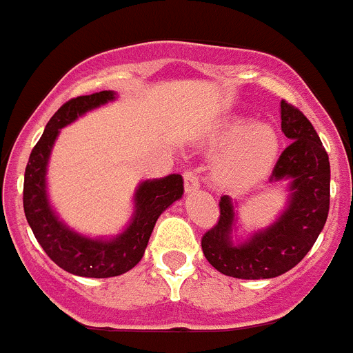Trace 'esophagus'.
Segmentation results:
<instances>
[{
  "mask_svg": "<svg viewBox=\"0 0 353 353\" xmlns=\"http://www.w3.org/2000/svg\"><path fill=\"white\" fill-rule=\"evenodd\" d=\"M183 185H185V192H194L199 187V180L192 170H187L183 173Z\"/></svg>",
  "mask_w": 353,
  "mask_h": 353,
  "instance_id": "obj_1",
  "label": "esophagus"
}]
</instances>
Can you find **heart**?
Masks as SVG:
<instances>
[{"instance_id":"b5f03b06","label":"heart","mask_w":353,"mask_h":353,"mask_svg":"<svg viewBox=\"0 0 353 353\" xmlns=\"http://www.w3.org/2000/svg\"><path fill=\"white\" fill-rule=\"evenodd\" d=\"M217 146H228L214 164V174L221 185L244 189L263 180L276 164L279 136L267 123L248 118H233L217 139Z\"/></svg>"}]
</instances>
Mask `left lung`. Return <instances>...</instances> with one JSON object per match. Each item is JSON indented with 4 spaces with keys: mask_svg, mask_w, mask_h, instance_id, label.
I'll return each instance as SVG.
<instances>
[{
    "mask_svg": "<svg viewBox=\"0 0 353 353\" xmlns=\"http://www.w3.org/2000/svg\"><path fill=\"white\" fill-rule=\"evenodd\" d=\"M281 130L290 145L270 182H286V207L269 226L236 236V201L221 196V217L201 239L208 263L236 279H270L293 269L310 252L325 226L330 198L329 155L311 121L281 101Z\"/></svg>",
    "mask_w": 353,
    "mask_h": 353,
    "instance_id": "left-lung-1",
    "label": "left lung"
}]
</instances>
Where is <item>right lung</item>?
Listing matches in <instances>:
<instances>
[{"mask_svg": "<svg viewBox=\"0 0 353 353\" xmlns=\"http://www.w3.org/2000/svg\"><path fill=\"white\" fill-rule=\"evenodd\" d=\"M117 101V92L83 95L61 105L46 125L42 138L31 150L24 173V214L39 244L58 267L81 277H114L141 261L159 215L183 194L182 174L143 180L134 191V212L120 233L88 236L60 219L48 191V166L61 129L93 109Z\"/></svg>", "mask_w": 353, "mask_h": 353, "instance_id": "1", "label": "right lung"}]
</instances>
